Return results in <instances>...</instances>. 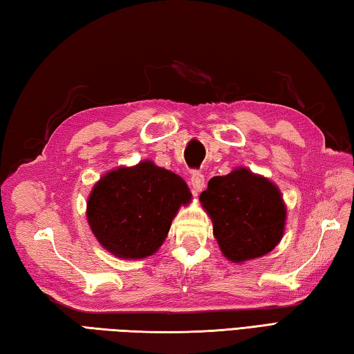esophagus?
I'll use <instances>...</instances> for the list:
<instances>
[{"mask_svg": "<svg viewBox=\"0 0 354 354\" xmlns=\"http://www.w3.org/2000/svg\"><path fill=\"white\" fill-rule=\"evenodd\" d=\"M190 184L195 192H201L205 187V176L201 171H193L190 176Z\"/></svg>", "mask_w": 354, "mask_h": 354, "instance_id": "esophagus-1", "label": "esophagus"}]
</instances>
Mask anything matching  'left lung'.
Masks as SVG:
<instances>
[{"label": "left lung", "instance_id": "obj_1", "mask_svg": "<svg viewBox=\"0 0 354 354\" xmlns=\"http://www.w3.org/2000/svg\"><path fill=\"white\" fill-rule=\"evenodd\" d=\"M199 199L221 250L233 262L264 256L282 238L286 207L278 187L250 170L212 178Z\"/></svg>", "mask_w": 354, "mask_h": 354}]
</instances>
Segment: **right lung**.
Returning <instances> with one entry per match:
<instances>
[{"instance_id": "add662e5", "label": "right lung", "mask_w": 354, "mask_h": 354, "mask_svg": "<svg viewBox=\"0 0 354 354\" xmlns=\"http://www.w3.org/2000/svg\"><path fill=\"white\" fill-rule=\"evenodd\" d=\"M190 196L178 175L144 161L101 178L90 193L87 219L96 239L110 253L141 259L161 247L171 219Z\"/></svg>"}]
</instances>
